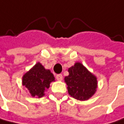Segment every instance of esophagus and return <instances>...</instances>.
Returning <instances> with one entry per match:
<instances>
[{"instance_id": "34e87169", "label": "esophagus", "mask_w": 124, "mask_h": 124, "mask_svg": "<svg viewBox=\"0 0 124 124\" xmlns=\"http://www.w3.org/2000/svg\"><path fill=\"white\" fill-rule=\"evenodd\" d=\"M56 79L58 80V81H61L63 79V76L61 74H57L56 76Z\"/></svg>"}]
</instances>
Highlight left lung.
<instances>
[{"label":"left lung","mask_w":124,"mask_h":124,"mask_svg":"<svg viewBox=\"0 0 124 124\" xmlns=\"http://www.w3.org/2000/svg\"><path fill=\"white\" fill-rule=\"evenodd\" d=\"M69 76L64 80L69 94L77 100L85 101L95 94L97 89V79L80 63H76L68 70Z\"/></svg>","instance_id":"obj_1"}]
</instances>
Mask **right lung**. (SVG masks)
<instances>
[{
    "instance_id": "obj_1",
    "label": "right lung",
    "mask_w": 124,
    "mask_h": 124,
    "mask_svg": "<svg viewBox=\"0 0 124 124\" xmlns=\"http://www.w3.org/2000/svg\"><path fill=\"white\" fill-rule=\"evenodd\" d=\"M54 80V75L50 70H45L40 63H38L23 76V85L29 89L32 96L41 98Z\"/></svg>"
}]
</instances>
